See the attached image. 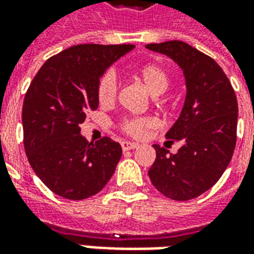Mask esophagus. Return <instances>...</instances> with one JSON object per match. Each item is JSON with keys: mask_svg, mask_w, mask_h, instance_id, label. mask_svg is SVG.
<instances>
[{"mask_svg": "<svg viewBox=\"0 0 254 254\" xmlns=\"http://www.w3.org/2000/svg\"><path fill=\"white\" fill-rule=\"evenodd\" d=\"M121 147L124 151H130V149H136L138 147L136 143H130V141H122Z\"/></svg>", "mask_w": 254, "mask_h": 254, "instance_id": "esophagus-1", "label": "esophagus"}]
</instances>
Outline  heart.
I'll return each mask as SVG.
<instances>
[{
    "mask_svg": "<svg viewBox=\"0 0 254 254\" xmlns=\"http://www.w3.org/2000/svg\"><path fill=\"white\" fill-rule=\"evenodd\" d=\"M136 76L147 88L149 94L158 96L166 92L170 85V78L165 69L155 64L144 65L136 72ZM118 94V83L114 72L103 73L96 85V96L102 106L113 105ZM156 127V121L152 117H125L117 124V127L127 136L134 138L144 137L149 130Z\"/></svg>",
    "mask_w": 254,
    "mask_h": 254,
    "instance_id": "1",
    "label": "heart"
}]
</instances>
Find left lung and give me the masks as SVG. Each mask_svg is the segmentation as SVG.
I'll return each instance as SVG.
<instances>
[{"mask_svg": "<svg viewBox=\"0 0 254 254\" xmlns=\"http://www.w3.org/2000/svg\"><path fill=\"white\" fill-rule=\"evenodd\" d=\"M147 49L176 61L185 74L187 99L166 133L167 143H181L177 154L154 144L156 159L149 180L169 198L187 201L219 181L233 158L237 143L238 103L223 69L207 54L185 42L151 43Z\"/></svg>", "mask_w": 254, "mask_h": 254, "instance_id": "1", "label": "left lung"}]
</instances>
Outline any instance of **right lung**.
<instances>
[{
    "mask_svg": "<svg viewBox=\"0 0 254 254\" xmlns=\"http://www.w3.org/2000/svg\"><path fill=\"white\" fill-rule=\"evenodd\" d=\"M133 45H77L42 65L23 103L24 148L32 170L52 191L84 200L106 187L121 159L110 137L88 143L80 124L99 100L96 85L111 64Z\"/></svg>",
    "mask_w": 254,
    "mask_h": 254,
    "instance_id": "1",
    "label": "right lung"
}]
</instances>
